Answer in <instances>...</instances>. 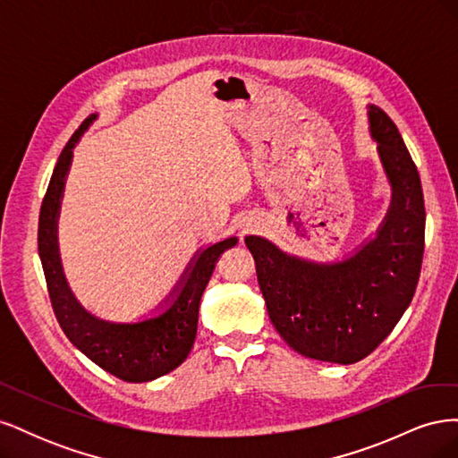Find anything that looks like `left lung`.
Wrapping results in <instances>:
<instances>
[{
  "mask_svg": "<svg viewBox=\"0 0 458 458\" xmlns=\"http://www.w3.org/2000/svg\"><path fill=\"white\" fill-rule=\"evenodd\" d=\"M370 133L394 187L377 239L340 263H310L246 237L273 327L294 352L352 365L372 353L405 313L419 284L426 208L422 183L394 120L369 106Z\"/></svg>",
  "mask_w": 458,
  "mask_h": 458,
  "instance_id": "left-lung-1",
  "label": "left lung"
}]
</instances>
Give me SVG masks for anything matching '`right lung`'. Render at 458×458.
Here are the masks:
<instances>
[{
  "mask_svg": "<svg viewBox=\"0 0 458 458\" xmlns=\"http://www.w3.org/2000/svg\"><path fill=\"white\" fill-rule=\"evenodd\" d=\"M91 120L95 116H89L72 133L55 165L39 210L38 252L44 266L51 306L66 338L95 365L114 374L116 378L123 382H148L177 369L187 359L197 338L204 288L219 256L237 244V239L231 237L206 248L189 271L185 283H182V290L170 310L160 317L135 325H110L91 317L68 290L57 250V216L64 175L72 160V148Z\"/></svg>",
  "mask_w": 458,
  "mask_h": 458,
  "instance_id": "1",
  "label": "right lung"
}]
</instances>
